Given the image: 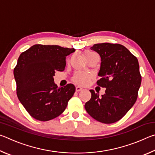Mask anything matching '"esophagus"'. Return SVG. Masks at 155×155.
I'll list each match as a JSON object with an SVG mask.
<instances>
[{
    "label": "esophagus",
    "instance_id": "1",
    "mask_svg": "<svg viewBox=\"0 0 155 155\" xmlns=\"http://www.w3.org/2000/svg\"><path fill=\"white\" fill-rule=\"evenodd\" d=\"M81 90H83V88H81V87H78V86H77V87H76V91H80Z\"/></svg>",
    "mask_w": 155,
    "mask_h": 155
}]
</instances>
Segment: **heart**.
<instances>
[{"label": "heart", "instance_id": "1", "mask_svg": "<svg viewBox=\"0 0 155 155\" xmlns=\"http://www.w3.org/2000/svg\"><path fill=\"white\" fill-rule=\"evenodd\" d=\"M94 52L86 51L84 52L83 55L84 57L90 56L91 54H94ZM90 79V75L86 72H76L74 77H73V81L77 84L79 85H85L88 83V81Z\"/></svg>", "mask_w": 155, "mask_h": 155}]
</instances>
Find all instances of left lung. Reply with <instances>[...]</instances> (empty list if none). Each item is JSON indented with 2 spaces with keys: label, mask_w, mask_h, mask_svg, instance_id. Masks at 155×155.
Here are the masks:
<instances>
[{
  "label": "left lung",
  "mask_w": 155,
  "mask_h": 155,
  "mask_svg": "<svg viewBox=\"0 0 155 155\" xmlns=\"http://www.w3.org/2000/svg\"><path fill=\"white\" fill-rule=\"evenodd\" d=\"M91 50L101 56V78L97 85L106 90L102 97L90 90L91 97L85 108L97 121L112 124L122 118L137 101L141 82L138 60L119 44H96Z\"/></svg>",
  "instance_id": "obj_1"
}]
</instances>
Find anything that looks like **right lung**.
Returning a JSON list of instances; mask_svg holds the SVG:
<instances>
[{
    "label": "right lung",
    "mask_w": 155,
    "mask_h": 155,
    "mask_svg": "<svg viewBox=\"0 0 155 155\" xmlns=\"http://www.w3.org/2000/svg\"><path fill=\"white\" fill-rule=\"evenodd\" d=\"M74 48L35 44L20 54L14 70L17 96L27 112L40 121L61 115L75 92L72 83L58 87L54 82L56 71H64L65 58Z\"/></svg>",
    "instance_id": "add662e5"
}]
</instances>
